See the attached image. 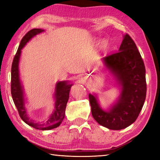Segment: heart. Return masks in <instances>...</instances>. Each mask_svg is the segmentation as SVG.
Segmentation results:
<instances>
[{
	"instance_id": "b5f03b06",
	"label": "heart",
	"mask_w": 160,
	"mask_h": 160,
	"mask_svg": "<svg viewBox=\"0 0 160 160\" xmlns=\"http://www.w3.org/2000/svg\"><path fill=\"white\" fill-rule=\"evenodd\" d=\"M102 47H106L107 46V41H104L102 42Z\"/></svg>"
}]
</instances>
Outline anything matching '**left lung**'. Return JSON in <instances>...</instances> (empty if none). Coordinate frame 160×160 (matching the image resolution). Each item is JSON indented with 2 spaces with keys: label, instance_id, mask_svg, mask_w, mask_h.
Listing matches in <instances>:
<instances>
[{
  "label": "left lung",
  "instance_id": "8db88e82",
  "mask_svg": "<svg viewBox=\"0 0 160 160\" xmlns=\"http://www.w3.org/2000/svg\"><path fill=\"white\" fill-rule=\"evenodd\" d=\"M103 59L121 87V92L108 112L100 107L95 95L89 94L92 115L102 126L111 130L123 129L135 122L144 104L147 92L144 62L128 34L124 35L118 52Z\"/></svg>",
  "mask_w": 160,
  "mask_h": 160
}]
</instances>
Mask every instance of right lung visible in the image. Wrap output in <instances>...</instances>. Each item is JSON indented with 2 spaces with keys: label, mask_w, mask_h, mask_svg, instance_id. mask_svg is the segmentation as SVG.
I'll return each instance as SVG.
<instances>
[{
  "label": "right lung",
  "mask_w": 160,
  "mask_h": 160,
  "mask_svg": "<svg viewBox=\"0 0 160 160\" xmlns=\"http://www.w3.org/2000/svg\"><path fill=\"white\" fill-rule=\"evenodd\" d=\"M44 32L42 29H32L29 30L22 39L20 46L16 53L14 59H13L12 68H11V94L15 103V105L18 111L19 115L22 119L24 122L28 125L33 127L34 128L39 130H51L57 128L60 126L63 121L65 116V111H66L67 102L69 99V94L70 88L72 84L68 83V81H61L58 82L55 88V104H54V109L51 113L50 117L47 121L44 123H35L33 120L29 118L28 112L25 106V97H24V90L22 86L20 80V74H19V61L21 54V50L26 45L29 40L35 35Z\"/></svg>",
  "instance_id": "obj_1"
}]
</instances>
